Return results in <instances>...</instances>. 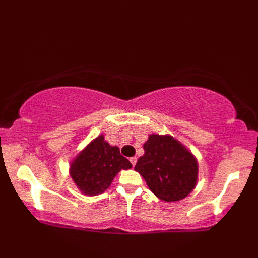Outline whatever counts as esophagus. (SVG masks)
I'll return each mask as SVG.
<instances>
[{
    "instance_id": "1",
    "label": "esophagus",
    "mask_w": 258,
    "mask_h": 258,
    "mask_svg": "<svg viewBox=\"0 0 258 258\" xmlns=\"http://www.w3.org/2000/svg\"><path fill=\"white\" fill-rule=\"evenodd\" d=\"M130 162H131V163H132V165H133V166H135V164H136V162H138V157H136V156H133V157H131V158H130Z\"/></svg>"
}]
</instances>
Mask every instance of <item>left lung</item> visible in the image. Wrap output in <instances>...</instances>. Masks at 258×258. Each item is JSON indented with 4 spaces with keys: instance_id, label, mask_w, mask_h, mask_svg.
Returning a JSON list of instances; mask_svg holds the SVG:
<instances>
[{
    "instance_id": "left-lung-1",
    "label": "left lung",
    "mask_w": 258,
    "mask_h": 258,
    "mask_svg": "<svg viewBox=\"0 0 258 258\" xmlns=\"http://www.w3.org/2000/svg\"><path fill=\"white\" fill-rule=\"evenodd\" d=\"M144 155L134 167L158 199L176 202L188 196L199 179V163L193 153L172 135H149Z\"/></svg>"
}]
</instances>
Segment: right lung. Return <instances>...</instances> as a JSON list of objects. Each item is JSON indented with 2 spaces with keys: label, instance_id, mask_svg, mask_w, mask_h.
Masks as SVG:
<instances>
[{
  "label": "right lung",
  "instance_id": "obj_1",
  "mask_svg": "<svg viewBox=\"0 0 258 258\" xmlns=\"http://www.w3.org/2000/svg\"><path fill=\"white\" fill-rule=\"evenodd\" d=\"M132 168V164L98 135L92 140L70 164V176L82 194L96 196L104 193L122 169Z\"/></svg>",
  "mask_w": 258,
  "mask_h": 258
}]
</instances>
